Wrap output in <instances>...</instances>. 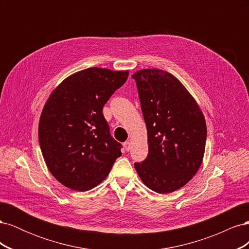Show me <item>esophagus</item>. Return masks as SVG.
<instances>
[{
	"label": "esophagus",
	"mask_w": 249,
	"mask_h": 249,
	"mask_svg": "<svg viewBox=\"0 0 249 249\" xmlns=\"http://www.w3.org/2000/svg\"><path fill=\"white\" fill-rule=\"evenodd\" d=\"M124 149L126 150V152H129V150L131 149V142L130 141H125L124 143Z\"/></svg>",
	"instance_id": "1"
}]
</instances>
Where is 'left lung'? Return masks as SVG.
Segmentation results:
<instances>
[{
    "label": "left lung",
    "instance_id": "8db88e82",
    "mask_svg": "<svg viewBox=\"0 0 249 249\" xmlns=\"http://www.w3.org/2000/svg\"><path fill=\"white\" fill-rule=\"evenodd\" d=\"M136 81L146 124L148 154L134 164L149 189L165 194L185 186L205 154L207 125L198 105L176 77L161 70H142Z\"/></svg>",
    "mask_w": 249,
    "mask_h": 249
}]
</instances>
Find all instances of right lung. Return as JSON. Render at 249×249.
<instances>
[{
    "label": "right lung",
    "mask_w": 249,
    "mask_h": 249,
    "mask_svg": "<svg viewBox=\"0 0 249 249\" xmlns=\"http://www.w3.org/2000/svg\"><path fill=\"white\" fill-rule=\"evenodd\" d=\"M129 71L90 67L60 84L41 113L38 139L53 176L65 187L87 191L102 183L122 144L111 136L103 108Z\"/></svg>",
    "instance_id": "add662e5"
}]
</instances>
